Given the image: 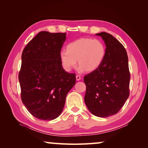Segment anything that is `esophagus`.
<instances>
[{
    "label": "esophagus",
    "mask_w": 148,
    "mask_h": 148,
    "mask_svg": "<svg viewBox=\"0 0 148 148\" xmlns=\"http://www.w3.org/2000/svg\"><path fill=\"white\" fill-rule=\"evenodd\" d=\"M76 78L77 81H79V80L81 79V76H80L79 75H77V76H76Z\"/></svg>",
    "instance_id": "obj_1"
}]
</instances>
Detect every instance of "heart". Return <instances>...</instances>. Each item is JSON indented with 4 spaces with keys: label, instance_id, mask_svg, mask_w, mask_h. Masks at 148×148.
<instances>
[{
    "label": "heart",
    "instance_id": "1",
    "mask_svg": "<svg viewBox=\"0 0 148 148\" xmlns=\"http://www.w3.org/2000/svg\"><path fill=\"white\" fill-rule=\"evenodd\" d=\"M106 55L104 44L98 40L83 38L72 41L67 45L66 51L60 52L59 58L66 71H71L76 66L79 71H94L101 66Z\"/></svg>",
    "mask_w": 148,
    "mask_h": 148
}]
</instances>
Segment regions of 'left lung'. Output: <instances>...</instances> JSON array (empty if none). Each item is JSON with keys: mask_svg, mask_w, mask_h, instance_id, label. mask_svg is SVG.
<instances>
[{"mask_svg": "<svg viewBox=\"0 0 148 148\" xmlns=\"http://www.w3.org/2000/svg\"><path fill=\"white\" fill-rule=\"evenodd\" d=\"M106 45V55L98 69L84 76V101L94 116L107 117L116 114L129 96L128 56L123 46L109 33L96 34Z\"/></svg>", "mask_w": 148, "mask_h": 148, "instance_id": "8db88e82", "label": "left lung"}]
</instances>
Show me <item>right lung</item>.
Instances as JSON below:
<instances>
[{
	"label": "right lung",
	"instance_id": "obj_1",
	"mask_svg": "<svg viewBox=\"0 0 148 148\" xmlns=\"http://www.w3.org/2000/svg\"><path fill=\"white\" fill-rule=\"evenodd\" d=\"M65 33L42 31L25 47L19 73L21 100L32 116L52 120L60 116L76 75L64 71L59 54Z\"/></svg>",
	"mask_w": 148,
	"mask_h": 148
}]
</instances>
